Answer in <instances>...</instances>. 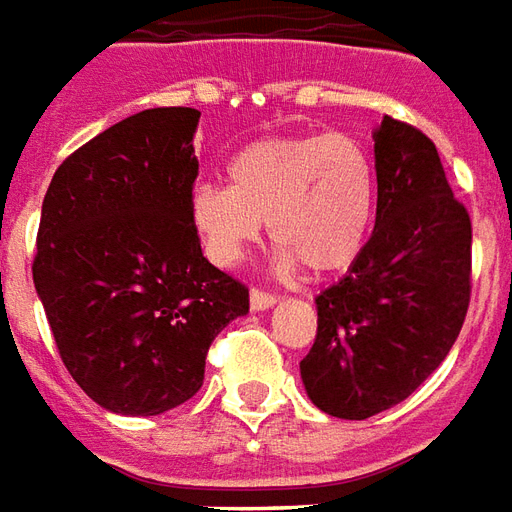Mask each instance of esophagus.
I'll return each instance as SVG.
<instances>
[{"instance_id":"esophagus-1","label":"esophagus","mask_w":512,"mask_h":512,"mask_svg":"<svg viewBox=\"0 0 512 512\" xmlns=\"http://www.w3.org/2000/svg\"><path fill=\"white\" fill-rule=\"evenodd\" d=\"M276 301H279V295L266 293V290H257V287L249 293V306H252L255 312H263V309H268V306H274Z\"/></svg>"}]
</instances>
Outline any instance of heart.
<instances>
[{"mask_svg":"<svg viewBox=\"0 0 512 512\" xmlns=\"http://www.w3.org/2000/svg\"><path fill=\"white\" fill-rule=\"evenodd\" d=\"M230 187L203 181L189 195V217L219 266H233L268 233L285 268L339 274L366 246L377 179L363 146L350 135L260 138L227 162Z\"/></svg>","mask_w":512,"mask_h":512,"instance_id":"obj_1","label":"heart"}]
</instances>
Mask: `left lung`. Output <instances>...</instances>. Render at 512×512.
Returning a JSON list of instances; mask_svg holds the SVG:
<instances>
[{"instance_id": "obj_1", "label": "left lung", "mask_w": 512, "mask_h": 512, "mask_svg": "<svg viewBox=\"0 0 512 512\" xmlns=\"http://www.w3.org/2000/svg\"><path fill=\"white\" fill-rule=\"evenodd\" d=\"M374 170L372 238L350 271L314 298L317 336L301 361L314 407L344 420L407 399L445 361L472 293V222L431 138L382 116Z\"/></svg>"}]
</instances>
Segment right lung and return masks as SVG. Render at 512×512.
Here are the masks:
<instances>
[{
	"label": "right lung",
	"mask_w": 512,
	"mask_h": 512,
	"mask_svg": "<svg viewBox=\"0 0 512 512\" xmlns=\"http://www.w3.org/2000/svg\"><path fill=\"white\" fill-rule=\"evenodd\" d=\"M195 108L127 116L73 151L45 192L34 290L62 363L119 415H160L203 385L206 352L249 312L189 217Z\"/></svg>",
	"instance_id": "obj_1"
}]
</instances>
